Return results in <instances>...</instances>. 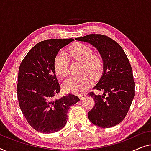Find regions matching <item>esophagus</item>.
Listing matches in <instances>:
<instances>
[{
	"label": "esophagus",
	"instance_id": "obj_1",
	"mask_svg": "<svg viewBox=\"0 0 151 151\" xmlns=\"http://www.w3.org/2000/svg\"><path fill=\"white\" fill-rule=\"evenodd\" d=\"M86 96V94H82L80 95V98H81V100H83L85 98Z\"/></svg>",
	"mask_w": 151,
	"mask_h": 151
}]
</instances>
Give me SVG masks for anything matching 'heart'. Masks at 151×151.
Wrapping results in <instances>:
<instances>
[{"label":"heart","mask_w":151,"mask_h":151,"mask_svg":"<svg viewBox=\"0 0 151 151\" xmlns=\"http://www.w3.org/2000/svg\"><path fill=\"white\" fill-rule=\"evenodd\" d=\"M68 55L75 61L82 62L81 73L79 76H71L63 83V89L66 92L81 94L92 85L90 76L96 78L101 75L103 68V63L101 57L93 54L90 46L82 43L73 44L68 50ZM53 67L55 73L61 77H65L68 73L69 63L67 57L62 52L56 55Z\"/></svg>","instance_id":"heart-1"}]
</instances>
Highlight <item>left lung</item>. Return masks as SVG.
I'll return each instance as SVG.
<instances>
[{
  "mask_svg": "<svg viewBox=\"0 0 151 151\" xmlns=\"http://www.w3.org/2000/svg\"><path fill=\"white\" fill-rule=\"evenodd\" d=\"M75 40L96 47L103 61V75L93 89L103 91L104 94L88 93L95 103L88 113L89 120L102 128L116 126L126 117L135 96V82L128 57L115 40L105 35L90 34Z\"/></svg>",
  "mask_w": 151,
  "mask_h": 151,
  "instance_id": "left-lung-1",
  "label": "left lung"
}]
</instances>
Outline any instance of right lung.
Instances as JSON below:
<instances>
[{
    "mask_svg": "<svg viewBox=\"0 0 151 151\" xmlns=\"http://www.w3.org/2000/svg\"><path fill=\"white\" fill-rule=\"evenodd\" d=\"M74 39L42 41L29 50L19 67L17 95L20 108L30 126L40 133H52L66 124L69 108L80 101L68 94L59 99L60 85L53 67L59 50Z\"/></svg>",
    "mask_w": 151,
    "mask_h": 151,
    "instance_id": "obj_1",
    "label": "right lung"
}]
</instances>
